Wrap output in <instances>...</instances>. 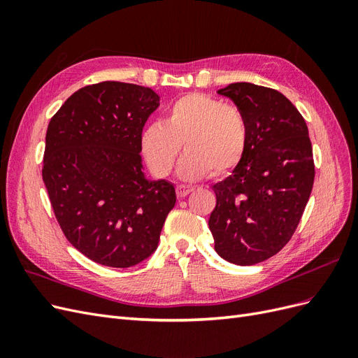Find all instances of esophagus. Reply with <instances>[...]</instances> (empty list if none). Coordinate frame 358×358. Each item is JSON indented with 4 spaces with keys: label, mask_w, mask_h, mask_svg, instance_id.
Instances as JSON below:
<instances>
[{
    "label": "esophagus",
    "mask_w": 358,
    "mask_h": 358,
    "mask_svg": "<svg viewBox=\"0 0 358 358\" xmlns=\"http://www.w3.org/2000/svg\"><path fill=\"white\" fill-rule=\"evenodd\" d=\"M194 191V187H191V185H178L176 187V192H178V197H180V199H183V197H187L188 194H191Z\"/></svg>",
    "instance_id": "esophagus-1"
}]
</instances>
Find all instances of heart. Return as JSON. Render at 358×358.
<instances>
[{"mask_svg":"<svg viewBox=\"0 0 358 358\" xmlns=\"http://www.w3.org/2000/svg\"><path fill=\"white\" fill-rule=\"evenodd\" d=\"M249 140L248 119L241 107L215 96L192 92L173 101L164 122L142 134V152L155 175L167 176L183 149L179 164L183 179L227 175L241 164Z\"/></svg>","mask_w":358,"mask_h":358,"instance_id":"1","label":"heart"}]
</instances>
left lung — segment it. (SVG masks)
<instances>
[{
  "label": "left lung",
  "mask_w": 358,
  "mask_h": 358,
  "mask_svg": "<svg viewBox=\"0 0 358 358\" xmlns=\"http://www.w3.org/2000/svg\"><path fill=\"white\" fill-rule=\"evenodd\" d=\"M218 94L243 110L249 140L241 164L212 187L209 229L220 257L252 266L278 254L297 229L315 178L312 145L305 119L279 91L237 82Z\"/></svg>",
  "instance_id": "8db88e82"
}]
</instances>
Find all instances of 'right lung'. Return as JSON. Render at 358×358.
<instances>
[{
	"label": "right lung",
	"mask_w": 358,
	"mask_h": 358,
	"mask_svg": "<svg viewBox=\"0 0 358 358\" xmlns=\"http://www.w3.org/2000/svg\"><path fill=\"white\" fill-rule=\"evenodd\" d=\"M158 106L146 86L107 80L76 91L50 119L43 182L64 236L94 263L143 262L175 208V187L142 171V131Z\"/></svg>",
	"instance_id": "obj_1"
}]
</instances>
